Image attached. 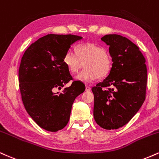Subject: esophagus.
<instances>
[{
  "instance_id": "obj_1",
  "label": "esophagus",
  "mask_w": 159,
  "mask_h": 159,
  "mask_svg": "<svg viewBox=\"0 0 159 159\" xmlns=\"http://www.w3.org/2000/svg\"><path fill=\"white\" fill-rule=\"evenodd\" d=\"M85 91H91V88L89 87V85H86V86H85Z\"/></svg>"
}]
</instances>
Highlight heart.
Listing matches in <instances>:
<instances>
[{"label":"heart","instance_id":"heart-1","mask_svg":"<svg viewBox=\"0 0 159 159\" xmlns=\"http://www.w3.org/2000/svg\"><path fill=\"white\" fill-rule=\"evenodd\" d=\"M75 53L66 52L63 57V63L73 74L79 71L84 63L85 69L76 76V80L89 83L98 77H106L109 74L112 60L104 48L94 43H83L76 46Z\"/></svg>","mask_w":159,"mask_h":159}]
</instances>
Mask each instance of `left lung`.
I'll return each instance as SVG.
<instances>
[{"label":"left lung","instance_id":"left-lung-1","mask_svg":"<svg viewBox=\"0 0 159 159\" xmlns=\"http://www.w3.org/2000/svg\"><path fill=\"white\" fill-rule=\"evenodd\" d=\"M101 40L109 45L113 63L107 77L91 89L94 117L102 128L117 129L131 120L146 98V59L126 37L109 34Z\"/></svg>","mask_w":159,"mask_h":159}]
</instances>
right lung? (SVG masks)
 Returning a JSON list of instances; mask_svg holds the SVG:
<instances>
[{
	"label": "right lung",
	"mask_w": 159,
	"mask_h": 159,
	"mask_svg": "<svg viewBox=\"0 0 159 159\" xmlns=\"http://www.w3.org/2000/svg\"><path fill=\"white\" fill-rule=\"evenodd\" d=\"M83 37L48 34L39 39L24 52L18 70L24 106L33 120L47 131L57 132L70 119L74 100L85 91L63 63L72 44ZM70 80V87L56 93Z\"/></svg>",
	"instance_id": "right-lung-1"
}]
</instances>
